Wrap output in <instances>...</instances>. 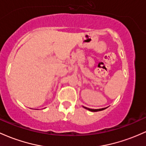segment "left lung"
Instances as JSON below:
<instances>
[{
	"mask_svg": "<svg viewBox=\"0 0 146 146\" xmlns=\"http://www.w3.org/2000/svg\"><path fill=\"white\" fill-rule=\"evenodd\" d=\"M84 107V108L86 109V110H89V111H102V110H105V109L107 108V107H106V108H102V109H97V110H94V109L87 108V107Z\"/></svg>",
	"mask_w": 146,
	"mask_h": 146,
	"instance_id": "left-lung-1",
	"label": "left lung"
}]
</instances>
